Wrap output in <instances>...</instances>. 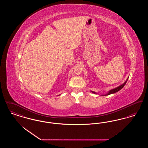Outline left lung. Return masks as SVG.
I'll return each mask as SVG.
<instances>
[{
  "instance_id": "8db88e82",
  "label": "left lung",
  "mask_w": 148,
  "mask_h": 148,
  "mask_svg": "<svg viewBox=\"0 0 148 148\" xmlns=\"http://www.w3.org/2000/svg\"><path fill=\"white\" fill-rule=\"evenodd\" d=\"M127 79L126 80V82H125V83H124L123 84L120 85L119 86H118V87H117V88H115V89H114L111 90H110V92H109L108 94H106V95H110V94H113V93H115V92H116L119 91L120 90V89H121L124 86V85L126 84V83H127ZM94 92V93H95V92Z\"/></svg>"
}]
</instances>
